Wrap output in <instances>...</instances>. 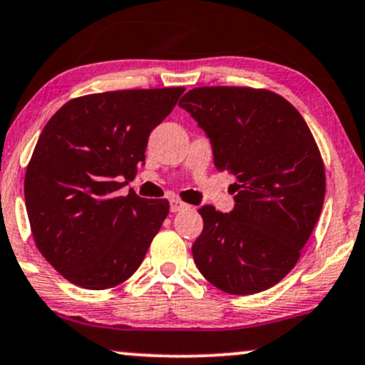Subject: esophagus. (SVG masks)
<instances>
[{
    "instance_id": "esophagus-1",
    "label": "esophagus",
    "mask_w": 365,
    "mask_h": 365,
    "mask_svg": "<svg viewBox=\"0 0 365 365\" xmlns=\"http://www.w3.org/2000/svg\"><path fill=\"white\" fill-rule=\"evenodd\" d=\"M188 207H190V205L185 204V202H182L180 199H171L170 200V210H171V212H180V210L188 209Z\"/></svg>"
}]
</instances>
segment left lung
Here are the masks:
<instances>
[{"label":"left lung","instance_id":"1","mask_svg":"<svg viewBox=\"0 0 365 365\" xmlns=\"http://www.w3.org/2000/svg\"><path fill=\"white\" fill-rule=\"evenodd\" d=\"M209 135L214 165L235 175V209H199L195 265L235 296L265 291L296 267L323 209L324 165L308 124L263 88L200 86L180 100Z\"/></svg>","mask_w":365,"mask_h":365}]
</instances>
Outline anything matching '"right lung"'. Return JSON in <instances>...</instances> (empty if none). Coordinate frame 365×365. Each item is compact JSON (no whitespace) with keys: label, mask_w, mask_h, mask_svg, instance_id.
<instances>
[{"label":"right lung","mask_w":365,"mask_h":365,"mask_svg":"<svg viewBox=\"0 0 365 365\" xmlns=\"http://www.w3.org/2000/svg\"><path fill=\"white\" fill-rule=\"evenodd\" d=\"M183 91L78 96L43 127L25 173V204L35 247L69 282L110 289L143 263L170 202L118 190L144 165L149 134Z\"/></svg>","instance_id":"obj_1"}]
</instances>
